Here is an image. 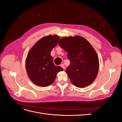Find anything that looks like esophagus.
<instances>
[{
    "label": "esophagus",
    "instance_id": "esophagus-1",
    "mask_svg": "<svg viewBox=\"0 0 122 122\" xmlns=\"http://www.w3.org/2000/svg\"><path fill=\"white\" fill-rule=\"evenodd\" d=\"M61 67L63 69H65V66L64 64H62L61 65Z\"/></svg>",
    "mask_w": 122,
    "mask_h": 122
}]
</instances>
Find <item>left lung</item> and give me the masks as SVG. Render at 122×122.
I'll return each instance as SVG.
<instances>
[{"instance_id": "8db88e82", "label": "left lung", "mask_w": 122, "mask_h": 122, "mask_svg": "<svg viewBox=\"0 0 122 122\" xmlns=\"http://www.w3.org/2000/svg\"><path fill=\"white\" fill-rule=\"evenodd\" d=\"M68 52L70 64L66 69L71 82L77 87H84L96 79L99 70V58L93 47L79 36L61 38L58 43Z\"/></svg>"}]
</instances>
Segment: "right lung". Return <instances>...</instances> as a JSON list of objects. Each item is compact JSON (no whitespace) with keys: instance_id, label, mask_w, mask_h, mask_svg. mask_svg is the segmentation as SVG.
Instances as JSON below:
<instances>
[{"instance_id":"1","label":"right lung","mask_w":122,"mask_h":122,"mask_svg":"<svg viewBox=\"0 0 122 122\" xmlns=\"http://www.w3.org/2000/svg\"><path fill=\"white\" fill-rule=\"evenodd\" d=\"M60 40L58 36H44L36 42L29 51L26 61V68L29 78L35 84L47 86L52 84L57 72L63 69L55 66L51 51Z\"/></svg>"}]
</instances>
